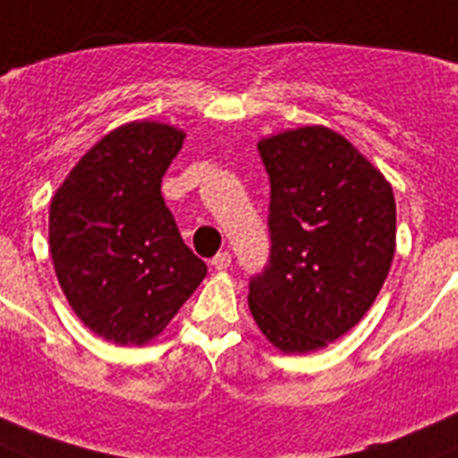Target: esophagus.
Masks as SVG:
<instances>
[{"instance_id": "1", "label": "esophagus", "mask_w": 458, "mask_h": 458, "mask_svg": "<svg viewBox=\"0 0 458 458\" xmlns=\"http://www.w3.org/2000/svg\"><path fill=\"white\" fill-rule=\"evenodd\" d=\"M211 267L216 268V271H225V268L230 267V252H218L211 259Z\"/></svg>"}]
</instances>
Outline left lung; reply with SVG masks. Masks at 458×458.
Masks as SVG:
<instances>
[{
	"label": "left lung",
	"instance_id": "1",
	"mask_svg": "<svg viewBox=\"0 0 458 458\" xmlns=\"http://www.w3.org/2000/svg\"><path fill=\"white\" fill-rule=\"evenodd\" d=\"M271 180V261L250 284V312L285 355L322 351L360 322L396 252L389 180L324 124L259 139Z\"/></svg>",
	"mask_w": 458,
	"mask_h": 458
}]
</instances>
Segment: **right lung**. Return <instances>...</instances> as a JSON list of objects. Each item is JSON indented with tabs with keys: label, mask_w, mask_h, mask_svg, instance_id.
I'll list each match as a JSON object with an SVG mask.
<instances>
[{
	"label": "right lung",
	"mask_w": 458,
	"mask_h": 458,
	"mask_svg": "<svg viewBox=\"0 0 458 458\" xmlns=\"http://www.w3.org/2000/svg\"><path fill=\"white\" fill-rule=\"evenodd\" d=\"M184 136L165 122H127L83 153L50 201L59 288L110 344L148 345L204 281L160 194Z\"/></svg>",
	"instance_id": "1"
}]
</instances>
